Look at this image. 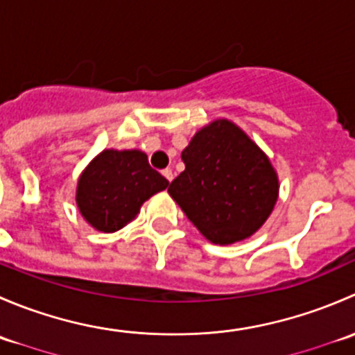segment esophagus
<instances>
[{"label":"esophagus","instance_id":"1","mask_svg":"<svg viewBox=\"0 0 355 355\" xmlns=\"http://www.w3.org/2000/svg\"><path fill=\"white\" fill-rule=\"evenodd\" d=\"M163 175H164V178H166L168 182L173 180V171H171V168H164V170H163Z\"/></svg>","mask_w":355,"mask_h":355}]
</instances>
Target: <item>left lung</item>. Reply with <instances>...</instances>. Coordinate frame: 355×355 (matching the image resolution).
I'll list each match as a JSON object with an SVG mask.
<instances>
[{
  "label": "left lung",
  "mask_w": 355,
  "mask_h": 355,
  "mask_svg": "<svg viewBox=\"0 0 355 355\" xmlns=\"http://www.w3.org/2000/svg\"><path fill=\"white\" fill-rule=\"evenodd\" d=\"M185 170L168 192L213 244L256 234L278 199V175L268 156L230 120L202 127L182 151Z\"/></svg>",
  "instance_id": "left-lung-1"
}]
</instances>
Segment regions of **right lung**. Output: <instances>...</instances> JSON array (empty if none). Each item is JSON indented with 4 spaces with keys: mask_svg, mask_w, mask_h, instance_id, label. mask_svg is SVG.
I'll return each instance as SVG.
<instances>
[{
    "mask_svg": "<svg viewBox=\"0 0 355 355\" xmlns=\"http://www.w3.org/2000/svg\"><path fill=\"white\" fill-rule=\"evenodd\" d=\"M168 184L149 166L146 153L105 149L78 177L75 200L91 227L111 234L130 223L142 204Z\"/></svg>",
    "mask_w": 355,
    "mask_h": 355,
    "instance_id": "1",
    "label": "right lung"
}]
</instances>
